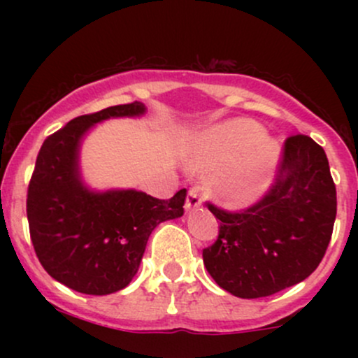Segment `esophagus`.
Wrapping results in <instances>:
<instances>
[{"mask_svg":"<svg viewBox=\"0 0 358 358\" xmlns=\"http://www.w3.org/2000/svg\"><path fill=\"white\" fill-rule=\"evenodd\" d=\"M202 205V196L196 190H190L187 195V202H185V208L187 210H196Z\"/></svg>","mask_w":358,"mask_h":358,"instance_id":"obj_1","label":"esophagus"}]
</instances>
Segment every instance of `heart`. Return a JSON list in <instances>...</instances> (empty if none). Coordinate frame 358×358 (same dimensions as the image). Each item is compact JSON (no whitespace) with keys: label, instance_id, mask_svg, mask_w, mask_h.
Returning a JSON list of instances; mask_svg holds the SVG:
<instances>
[{"label":"heart","instance_id":"heart-1","mask_svg":"<svg viewBox=\"0 0 358 358\" xmlns=\"http://www.w3.org/2000/svg\"><path fill=\"white\" fill-rule=\"evenodd\" d=\"M266 131L252 119H231L208 127L195 139L190 166L213 171L208 190L232 208L257 202L271 187L279 159V146L264 138Z\"/></svg>","mask_w":358,"mask_h":358}]
</instances>
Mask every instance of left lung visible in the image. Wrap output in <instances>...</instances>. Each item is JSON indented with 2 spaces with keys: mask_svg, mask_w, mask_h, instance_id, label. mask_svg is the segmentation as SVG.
Here are the masks:
<instances>
[{
  "mask_svg": "<svg viewBox=\"0 0 358 358\" xmlns=\"http://www.w3.org/2000/svg\"><path fill=\"white\" fill-rule=\"evenodd\" d=\"M220 220L203 264L222 289L264 298L298 285L318 268L330 244L336 190L323 148L305 134L285 141L276 182L242 212L207 203Z\"/></svg>",
  "mask_w": 358,
  "mask_h": 358,
  "instance_id": "obj_1",
  "label": "left lung"
}]
</instances>
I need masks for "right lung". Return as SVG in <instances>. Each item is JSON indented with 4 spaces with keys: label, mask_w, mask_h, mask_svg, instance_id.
<instances>
[{
    "label": "right lung",
    "mask_w": 358,
    "mask_h": 358,
    "mask_svg": "<svg viewBox=\"0 0 358 358\" xmlns=\"http://www.w3.org/2000/svg\"><path fill=\"white\" fill-rule=\"evenodd\" d=\"M145 113L136 101L76 117L36 156L27 196L31 244L43 269L73 291L102 296L126 287L156 225L183 215L185 188L159 200L138 190L94 192L82 182L79 151L90 127Z\"/></svg>",
    "instance_id": "right-lung-1"
}]
</instances>
